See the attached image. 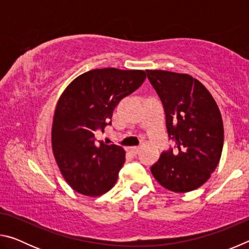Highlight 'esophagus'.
<instances>
[{"label": "esophagus", "instance_id": "34e87169", "mask_svg": "<svg viewBox=\"0 0 249 249\" xmlns=\"http://www.w3.org/2000/svg\"><path fill=\"white\" fill-rule=\"evenodd\" d=\"M140 147H136V146H134V147H130V148L128 149L129 150V153H132L133 155H136V154H138L140 153Z\"/></svg>", "mask_w": 249, "mask_h": 249}]
</instances>
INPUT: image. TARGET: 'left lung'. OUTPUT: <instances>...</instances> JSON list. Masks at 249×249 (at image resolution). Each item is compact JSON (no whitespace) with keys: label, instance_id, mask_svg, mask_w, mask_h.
I'll return each instance as SVG.
<instances>
[{"label":"left lung","instance_id":"left-lung-1","mask_svg":"<svg viewBox=\"0 0 249 249\" xmlns=\"http://www.w3.org/2000/svg\"><path fill=\"white\" fill-rule=\"evenodd\" d=\"M161 100L169 138L178 154L163 151L151 166L154 178L168 190L184 193L200 188L220 162L224 129L220 108L209 90L187 73L146 70Z\"/></svg>","mask_w":249,"mask_h":249}]
</instances>
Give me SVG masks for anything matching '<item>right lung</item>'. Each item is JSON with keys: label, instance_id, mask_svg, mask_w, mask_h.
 <instances>
[{"label": "right lung", "instance_id": "1", "mask_svg": "<svg viewBox=\"0 0 249 249\" xmlns=\"http://www.w3.org/2000/svg\"><path fill=\"white\" fill-rule=\"evenodd\" d=\"M145 79L142 70L94 69L62 92L53 114L52 146L61 175L75 192L99 196L114 187L125 150L103 142L96 146L93 132L111 125L116 105Z\"/></svg>", "mask_w": 249, "mask_h": 249}]
</instances>
